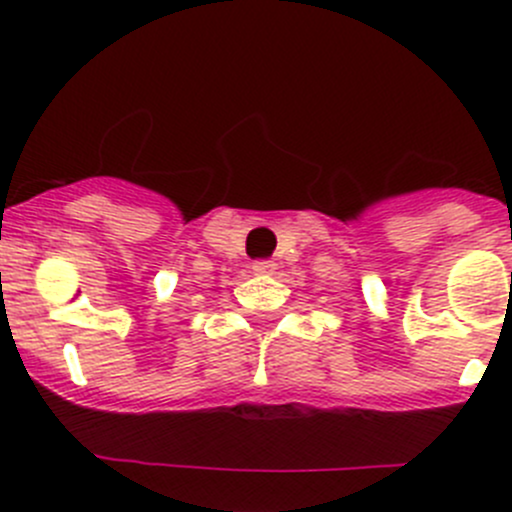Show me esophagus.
Masks as SVG:
<instances>
[{
    "instance_id": "esophagus-1",
    "label": "esophagus",
    "mask_w": 512,
    "mask_h": 512,
    "mask_svg": "<svg viewBox=\"0 0 512 512\" xmlns=\"http://www.w3.org/2000/svg\"><path fill=\"white\" fill-rule=\"evenodd\" d=\"M272 270H274V262H270V260L252 262V272H255V274H270Z\"/></svg>"
}]
</instances>
